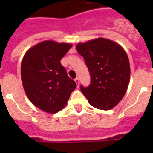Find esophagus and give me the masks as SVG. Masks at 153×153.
I'll use <instances>...</instances> for the list:
<instances>
[{"mask_svg": "<svg viewBox=\"0 0 153 153\" xmlns=\"http://www.w3.org/2000/svg\"><path fill=\"white\" fill-rule=\"evenodd\" d=\"M74 81H75V82H76L77 86H79V78H76V79H74Z\"/></svg>", "mask_w": 153, "mask_h": 153, "instance_id": "esophagus-1", "label": "esophagus"}]
</instances>
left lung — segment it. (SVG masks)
<instances>
[{"mask_svg": "<svg viewBox=\"0 0 153 153\" xmlns=\"http://www.w3.org/2000/svg\"><path fill=\"white\" fill-rule=\"evenodd\" d=\"M91 74L88 87L80 86L89 103L98 109L116 106L126 94L130 79L128 55L123 48L105 38H97L76 45Z\"/></svg>", "mask_w": 153, "mask_h": 153, "instance_id": "obj_1", "label": "left lung"}]
</instances>
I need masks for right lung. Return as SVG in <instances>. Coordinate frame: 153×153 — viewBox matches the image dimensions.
Wrapping results in <instances>:
<instances>
[{"label":"right lung","mask_w":153,"mask_h":153,"mask_svg":"<svg viewBox=\"0 0 153 153\" xmlns=\"http://www.w3.org/2000/svg\"><path fill=\"white\" fill-rule=\"evenodd\" d=\"M71 47L45 40L28 49L23 58L20 74L25 94L35 106L46 113L63 109L76 88L60 62Z\"/></svg>","instance_id":"obj_1"}]
</instances>
